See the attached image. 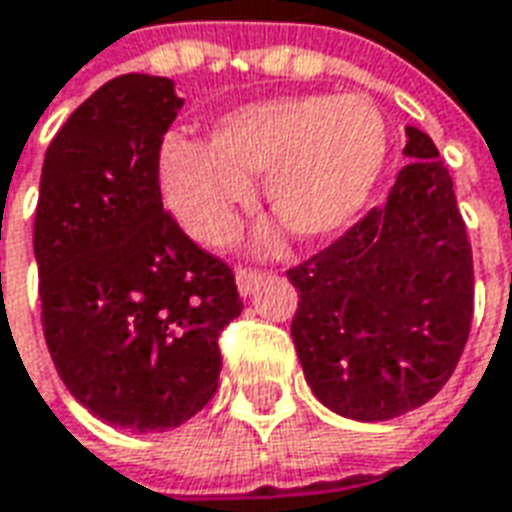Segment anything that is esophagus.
<instances>
[{
	"label": "esophagus",
	"instance_id": "34e87169",
	"mask_svg": "<svg viewBox=\"0 0 512 512\" xmlns=\"http://www.w3.org/2000/svg\"><path fill=\"white\" fill-rule=\"evenodd\" d=\"M264 278V272L261 270H251V267H240L237 270V289H240V294H251L253 286Z\"/></svg>",
	"mask_w": 512,
	"mask_h": 512
}]
</instances>
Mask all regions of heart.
Returning a JSON list of instances; mask_svg holds the SVG:
<instances>
[{
  "mask_svg": "<svg viewBox=\"0 0 512 512\" xmlns=\"http://www.w3.org/2000/svg\"><path fill=\"white\" fill-rule=\"evenodd\" d=\"M384 158L387 128L368 100L313 95L231 111L212 125L207 147L169 138L160 171L196 240H229L253 174H267V204L283 229L319 240L363 210Z\"/></svg>",
  "mask_w": 512,
  "mask_h": 512,
  "instance_id": "b5f03b06",
  "label": "heart"
}]
</instances>
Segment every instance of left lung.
<instances>
[{
  "label": "left lung",
  "instance_id": "1",
  "mask_svg": "<svg viewBox=\"0 0 512 512\" xmlns=\"http://www.w3.org/2000/svg\"><path fill=\"white\" fill-rule=\"evenodd\" d=\"M382 207L286 272L313 395L352 420H393L431 401L464 354L475 270L453 179L423 130Z\"/></svg>",
  "mask_w": 512,
  "mask_h": 512
}]
</instances>
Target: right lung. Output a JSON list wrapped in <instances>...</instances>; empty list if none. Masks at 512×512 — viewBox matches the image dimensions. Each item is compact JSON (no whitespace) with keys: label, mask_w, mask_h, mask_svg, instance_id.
Returning <instances> with one entry per match:
<instances>
[{"label":"right lung","mask_w":512,"mask_h":512,"mask_svg":"<svg viewBox=\"0 0 512 512\" xmlns=\"http://www.w3.org/2000/svg\"><path fill=\"white\" fill-rule=\"evenodd\" d=\"M182 100L163 76L111 78L48 144L35 212L40 322L59 379L130 431L177 428L218 390L234 272L160 196V147Z\"/></svg>","instance_id":"add662e5"}]
</instances>
